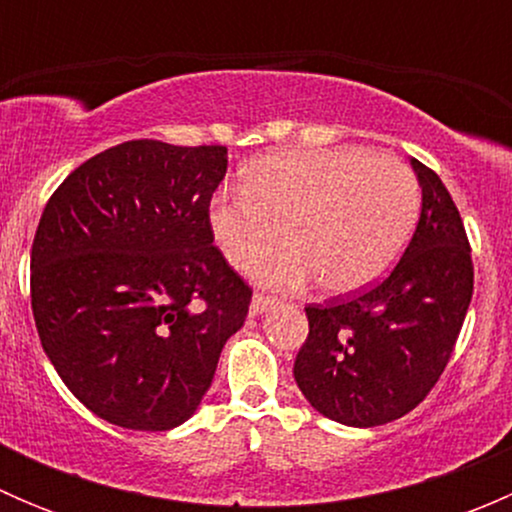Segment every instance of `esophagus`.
Here are the masks:
<instances>
[{"label":"esophagus","instance_id":"34e87169","mask_svg":"<svg viewBox=\"0 0 512 512\" xmlns=\"http://www.w3.org/2000/svg\"><path fill=\"white\" fill-rule=\"evenodd\" d=\"M272 304H275V297H270V294L265 292H255V297H252L250 302V317H257V314H262L267 307H272Z\"/></svg>","mask_w":512,"mask_h":512}]
</instances>
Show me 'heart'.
Listing matches in <instances>:
<instances>
[{
  "label": "heart",
  "mask_w": 512,
  "mask_h": 512,
  "mask_svg": "<svg viewBox=\"0 0 512 512\" xmlns=\"http://www.w3.org/2000/svg\"><path fill=\"white\" fill-rule=\"evenodd\" d=\"M418 208L421 188L404 160L361 146L289 148L247 165L242 190H218L208 225L235 270H250L285 227L289 247L257 275L289 289L319 277L327 292L347 294L389 270Z\"/></svg>",
  "instance_id": "heart-1"
}]
</instances>
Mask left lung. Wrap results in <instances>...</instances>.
<instances>
[{"label": "left lung", "mask_w": 512, "mask_h": 512, "mask_svg": "<svg viewBox=\"0 0 512 512\" xmlns=\"http://www.w3.org/2000/svg\"><path fill=\"white\" fill-rule=\"evenodd\" d=\"M423 203L404 257L384 280L304 307L309 334L294 379L309 404L371 428L416 409L451 359L473 297L466 227L443 180L411 160Z\"/></svg>", "instance_id": "left-lung-1"}]
</instances>
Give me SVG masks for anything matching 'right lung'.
<instances>
[{"instance_id": "1", "label": "right lung", "mask_w": 512, "mask_h": 512, "mask_svg": "<svg viewBox=\"0 0 512 512\" xmlns=\"http://www.w3.org/2000/svg\"><path fill=\"white\" fill-rule=\"evenodd\" d=\"M225 146L126 141L81 163L32 245L41 347L71 394L131 431L195 414L252 287L213 245Z\"/></svg>"}]
</instances>
